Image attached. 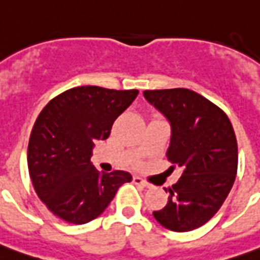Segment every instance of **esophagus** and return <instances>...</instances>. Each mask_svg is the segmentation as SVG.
I'll return each mask as SVG.
<instances>
[{"label": "esophagus", "mask_w": 260, "mask_h": 260, "mask_svg": "<svg viewBox=\"0 0 260 260\" xmlns=\"http://www.w3.org/2000/svg\"><path fill=\"white\" fill-rule=\"evenodd\" d=\"M134 183L143 186V187H150V186H151L148 182H146L144 179H142L140 177H134Z\"/></svg>", "instance_id": "obj_1"}]
</instances>
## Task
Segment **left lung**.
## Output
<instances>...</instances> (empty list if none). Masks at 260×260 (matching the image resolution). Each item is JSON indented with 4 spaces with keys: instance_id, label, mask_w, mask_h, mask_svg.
<instances>
[{
    "instance_id": "left-lung-1",
    "label": "left lung",
    "mask_w": 260,
    "mask_h": 260,
    "mask_svg": "<svg viewBox=\"0 0 260 260\" xmlns=\"http://www.w3.org/2000/svg\"><path fill=\"white\" fill-rule=\"evenodd\" d=\"M143 95L171 126L166 156L183 169L155 220L174 232L200 228L217 213L238 171V143L230 118L189 89L146 90Z\"/></svg>"
}]
</instances>
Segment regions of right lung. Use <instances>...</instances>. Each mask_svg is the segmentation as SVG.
<instances>
[{
  "instance_id": "obj_1",
  "label": "right lung",
  "mask_w": 260,
  "mask_h": 260,
  "mask_svg": "<svg viewBox=\"0 0 260 260\" xmlns=\"http://www.w3.org/2000/svg\"><path fill=\"white\" fill-rule=\"evenodd\" d=\"M139 90L79 86L51 100L35 121L28 143V170L35 191L48 209L71 224L98 217L126 171L100 173L91 163L94 143L109 138L114 120Z\"/></svg>"
}]
</instances>
